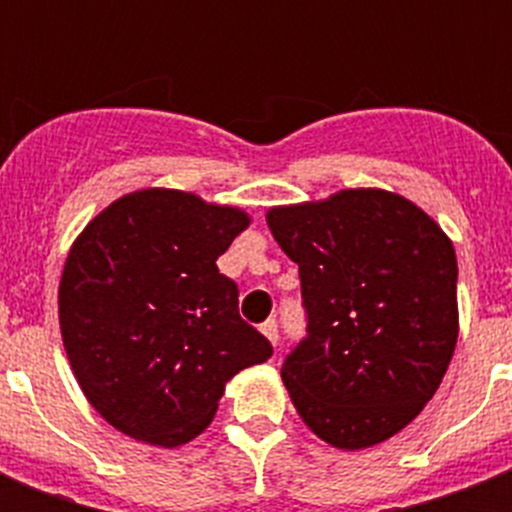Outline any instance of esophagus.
<instances>
[{
    "instance_id": "obj_1",
    "label": "esophagus",
    "mask_w": 512,
    "mask_h": 512,
    "mask_svg": "<svg viewBox=\"0 0 512 512\" xmlns=\"http://www.w3.org/2000/svg\"><path fill=\"white\" fill-rule=\"evenodd\" d=\"M260 332H263V335L268 337V340H271L273 345H279V324H276V319L265 321L263 327H260Z\"/></svg>"
}]
</instances>
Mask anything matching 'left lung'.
Returning <instances> with one entry per match:
<instances>
[{"mask_svg":"<svg viewBox=\"0 0 512 512\" xmlns=\"http://www.w3.org/2000/svg\"><path fill=\"white\" fill-rule=\"evenodd\" d=\"M300 268L305 337L281 380L337 449L396 436L444 380L457 345V257L420 207L377 188L268 212Z\"/></svg>","mask_w":512,"mask_h":512,"instance_id":"1","label":"left lung"}]
</instances>
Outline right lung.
<instances>
[{"mask_svg":"<svg viewBox=\"0 0 512 512\" xmlns=\"http://www.w3.org/2000/svg\"><path fill=\"white\" fill-rule=\"evenodd\" d=\"M241 209L170 188L127 193L74 241L58 292L63 345L103 420L154 446L207 428L225 382L273 353L239 316L217 257Z\"/></svg>","mask_w":512,"mask_h":512,"instance_id":"1","label":"right lung"}]
</instances>
